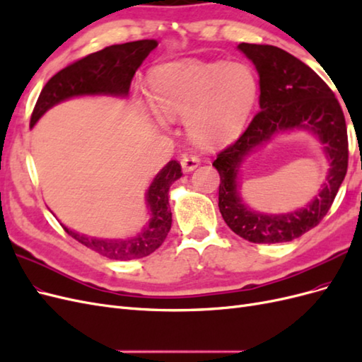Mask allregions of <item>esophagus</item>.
I'll list each match as a JSON object with an SVG mask.
<instances>
[{"instance_id":"esophagus-1","label":"esophagus","mask_w":362,"mask_h":362,"mask_svg":"<svg viewBox=\"0 0 362 362\" xmlns=\"http://www.w3.org/2000/svg\"><path fill=\"white\" fill-rule=\"evenodd\" d=\"M201 164V158L196 154H184L181 158V166L184 172H192Z\"/></svg>"}]
</instances>
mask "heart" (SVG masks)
Returning <instances> with one entry per match:
<instances>
[{
	"label": "heart",
	"mask_w": 362,
	"mask_h": 362,
	"mask_svg": "<svg viewBox=\"0 0 362 362\" xmlns=\"http://www.w3.org/2000/svg\"><path fill=\"white\" fill-rule=\"evenodd\" d=\"M148 93L160 117L185 119L194 140L214 144L242 129L255 104L258 84L243 63L182 62L152 69Z\"/></svg>",
	"instance_id": "b5f03b06"
}]
</instances>
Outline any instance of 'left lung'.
Masks as SVG:
<instances>
[{
  "instance_id": "left-lung-1",
  "label": "left lung",
  "mask_w": 362,
  "mask_h": 362,
  "mask_svg": "<svg viewBox=\"0 0 362 362\" xmlns=\"http://www.w3.org/2000/svg\"><path fill=\"white\" fill-rule=\"evenodd\" d=\"M259 76V108L231 145L217 154L213 166L221 175L218 210L233 231L252 243H284L320 223L341 185L349 161L346 120L334 92L303 62L272 45L240 43ZM306 129L317 136L330 160L320 194L305 207L282 215L252 211L239 196L238 172L250 151L275 134Z\"/></svg>"
}]
</instances>
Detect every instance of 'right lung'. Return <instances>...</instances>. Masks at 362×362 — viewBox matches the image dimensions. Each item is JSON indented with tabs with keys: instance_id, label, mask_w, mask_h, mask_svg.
I'll return each instance as SVG.
<instances>
[{
	"instance_id": "right-lung-1",
	"label": "right lung",
	"mask_w": 362,
	"mask_h": 362,
	"mask_svg": "<svg viewBox=\"0 0 362 362\" xmlns=\"http://www.w3.org/2000/svg\"><path fill=\"white\" fill-rule=\"evenodd\" d=\"M158 42L154 39L136 40L107 47L89 56L76 60L60 72H57L43 87L39 100L33 110L30 127L51 107L74 96L84 95H108L127 98L131 80L149 52L157 48ZM181 164L169 161L152 180L146 192V205L151 218L145 228L129 238H98L89 237L63 225L64 231L76 242L112 259H134L152 254L166 240L172 226V211L169 208L170 185L181 178Z\"/></svg>"
}]
</instances>
